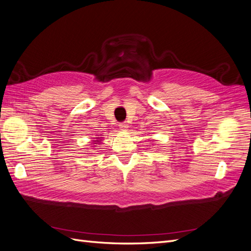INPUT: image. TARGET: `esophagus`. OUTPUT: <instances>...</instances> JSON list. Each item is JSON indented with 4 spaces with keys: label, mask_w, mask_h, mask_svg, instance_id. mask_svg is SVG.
I'll use <instances>...</instances> for the list:
<instances>
[{
    "label": "esophagus",
    "mask_w": 251,
    "mask_h": 251,
    "mask_svg": "<svg viewBox=\"0 0 251 251\" xmlns=\"http://www.w3.org/2000/svg\"><path fill=\"white\" fill-rule=\"evenodd\" d=\"M119 127H120L121 131H126L128 126H127L126 123H121V124H119Z\"/></svg>",
    "instance_id": "34e87169"
}]
</instances>
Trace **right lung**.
I'll list each match as a JSON object with an SVG mask.
<instances>
[{
	"instance_id": "1",
	"label": "right lung",
	"mask_w": 251,
	"mask_h": 251,
	"mask_svg": "<svg viewBox=\"0 0 251 251\" xmlns=\"http://www.w3.org/2000/svg\"><path fill=\"white\" fill-rule=\"evenodd\" d=\"M96 141H100V140H96Z\"/></svg>"
}]
</instances>
